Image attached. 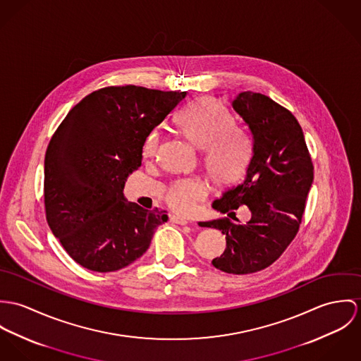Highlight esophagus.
<instances>
[{
    "instance_id": "esophagus-1",
    "label": "esophagus",
    "mask_w": 361,
    "mask_h": 361,
    "mask_svg": "<svg viewBox=\"0 0 361 361\" xmlns=\"http://www.w3.org/2000/svg\"><path fill=\"white\" fill-rule=\"evenodd\" d=\"M170 220H171L173 223H176V224H180V226H185V224L190 223L187 219H183V217H178V216H171Z\"/></svg>"
}]
</instances>
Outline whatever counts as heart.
I'll return each mask as SVG.
<instances>
[{
	"mask_svg": "<svg viewBox=\"0 0 361 361\" xmlns=\"http://www.w3.org/2000/svg\"><path fill=\"white\" fill-rule=\"evenodd\" d=\"M174 121L192 145L203 149L207 173L217 184H234L243 177L252 159V140L235 126L233 114L221 102L195 99L177 114ZM158 145V131L149 133L142 148L144 157H155ZM206 191L200 180H183L171 187L167 202L177 213L188 214Z\"/></svg>",
	"mask_w": 361,
	"mask_h": 361,
	"instance_id": "heart-1",
	"label": "heart"
}]
</instances>
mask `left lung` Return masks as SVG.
I'll list each match as a JSON object with an SVG mask.
<instances>
[{
	"mask_svg": "<svg viewBox=\"0 0 361 361\" xmlns=\"http://www.w3.org/2000/svg\"><path fill=\"white\" fill-rule=\"evenodd\" d=\"M252 134V159L245 180L221 194L213 209L230 219L202 221L220 230L227 247L212 264L228 274H250L274 263L295 238L313 184V163L295 116L271 98L252 91L231 99ZM251 210L245 225L233 210Z\"/></svg>",
	"mask_w": 361,
	"mask_h": 361,
	"instance_id": "obj_1",
	"label": "left lung"
}]
</instances>
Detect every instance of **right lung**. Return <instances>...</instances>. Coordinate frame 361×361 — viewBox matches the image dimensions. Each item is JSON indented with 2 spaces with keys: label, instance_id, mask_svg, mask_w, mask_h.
<instances>
[{
  "label": "right lung",
  "instance_id": "right-lung-1",
  "mask_svg": "<svg viewBox=\"0 0 361 361\" xmlns=\"http://www.w3.org/2000/svg\"><path fill=\"white\" fill-rule=\"evenodd\" d=\"M187 97L137 85L91 92L66 115L47 148L48 226L69 256L91 271H116L141 257L167 214L127 202L128 174L148 134Z\"/></svg>",
  "mask_w": 361,
  "mask_h": 361
}]
</instances>
